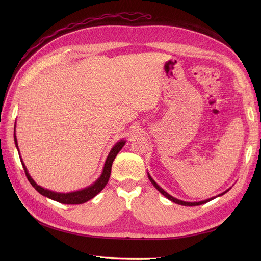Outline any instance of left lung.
I'll return each instance as SVG.
<instances>
[{"label": "left lung", "instance_id": "obj_1", "mask_svg": "<svg viewBox=\"0 0 261 261\" xmlns=\"http://www.w3.org/2000/svg\"><path fill=\"white\" fill-rule=\"evenodd\" d=\"M148 177H149V180H150V182H151L152 184H153V186L160 191V193L162 194V195H164L165 196L167 199H169L170 201H172V202H174V203H176V204H180V205H184V206H197V205H201V204H204V203H206V202H208V201H211V200H213V198L212 199H208V200H205V201H201V202H185V201H181V200H177V199H175V198H173L172 196H170L169 194H167L165 190L164 189H162L154 181H153V179L150 175H148ZM227 191V190H226ZM225 191V193H226ZM225 193H223V194H225ZM223 194H221V195H223ZM220 195V196H221Z\"/></svg>", "mask_w": 261, "mask_h": 261}]
</instances>
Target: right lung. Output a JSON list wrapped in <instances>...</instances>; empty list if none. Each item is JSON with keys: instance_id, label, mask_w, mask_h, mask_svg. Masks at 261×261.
<instances>
[{"instance_id": "1", "label": "right lung", "mask_w": 261, "mask_h": 261, "mask_svg": "<svg viewBox=\"0 0 261 261\" xmlns=\"http://www.w3.org/2000/svg\"><path fill=\"white\" fill-rule=\"evenodd\" d=\"M15 143H16V146L18 148V143H17V139H16V134H15ZM123 145H125V142L123 141H120L118 142L111 150V152L109 153L108 158H107V161H106V164H105V167H103V171L100 175L99 179L96 181L93 185H91L90 187L86 188V189H82V190H79V191H75V193H70V194H59V193H54V191H50V190H47V189H44L41 186L37 185L35 183V181L32 179L31 175L29 174V171H27L24 163L22 162V165H23V168H24V171H25V174H26V177L27 180L30 181V183L33 185V187L38 191V193H40L41 195H43L51 200H55L57 202H60V203H63V204H82L85 203L89 200H91L92 198H94L96 195H98L100 191L103 189V187L107 185L108 181H109V177H110V174H111V168H112V163L115 159V156L117 155V153L120 151V149L123 147Z\"/></svg>"}]
</instances>
